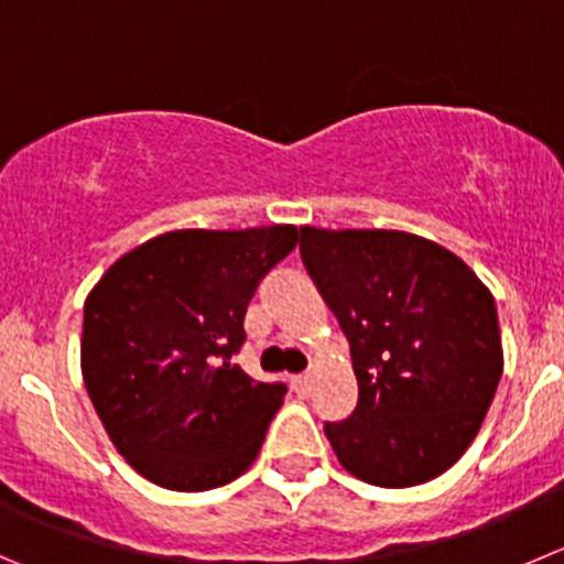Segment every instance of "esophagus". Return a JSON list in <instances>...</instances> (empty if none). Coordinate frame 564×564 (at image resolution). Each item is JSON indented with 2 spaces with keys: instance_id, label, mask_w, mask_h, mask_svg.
Returning a JSON list of instances; mask_svg holds the SVG:
<instances>
[{
  "instance_id": "34e87169",
  "label": "esophagus",
  "mask_w": 564,
  "mask_h": 564,
  "mask_svg": "<svg viewBox=\"0 0 564 564\" xmlns=\"http://www.w3.org/2000/svg\"><path fill=\"white\" fill-rule=\"evenodd\" d=\"M293 390H296L299 395H310V390H313V377H310V373L293 377Z\"/></svg>"
}]
</instances>
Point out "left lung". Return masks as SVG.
<instances>
[{
	"mask_svg": "<svg viewBox=\"0 0 564 564\" xmlns=\"http://www.w3.org/2000/svg\"><path fill=\"white\" fill-rule=\"evenodd\" d=\"M299 251L357 373L354 412L324 426L343 468L377 487L452 468L503 371L492 293L457 254L395 229L302 227Z\"/></svg>",
	"mask_w": 564,
	"mask_h": 564,
	"instance_id": "8db88e82",
	"label": "left lung"
}]
</instances>
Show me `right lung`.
Instances as JSON below:
<instances>
[{"mask_svg": "<svg viewBox=\"0 0 564 564\" xmlns=\"http://www.w3.org/2000/svg\"><path fill=\"white\" fill-rule=\"evenodd\" d=\"M296 243L291 224L176 229L112 262L85 299V388L143 479L202 492L254 463L288 388L229 359L260 279Z\"/></svg>", "mask_w": 564, "mask_h": 564, "instance_id": "obj_1", "label": "right lung"}]
</instances>
